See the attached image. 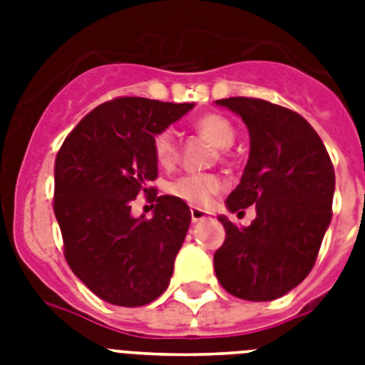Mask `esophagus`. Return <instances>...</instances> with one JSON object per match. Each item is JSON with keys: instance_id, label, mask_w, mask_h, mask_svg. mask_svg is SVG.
<instances>
[{"instance_id": "esophagus-1", "label": "esophagus", "mask_w": 365, "mask_h": 365, "mask_svg": "<svg viewBox=\"0 0 365 365\" xmlns=\"http://www.w3.org/2000/svg\"><path fill=\"white\" fill-rule=\"evenodd\" d=\"M206 220V212L202 208H191V222L199 223Z\"/></svg>"}]
</instances>
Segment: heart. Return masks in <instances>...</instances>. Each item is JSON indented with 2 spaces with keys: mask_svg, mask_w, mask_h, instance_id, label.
<instances>
[{
  "mask_svg": "<svg viewBox=\"0 0 365 365\" xmlns=\"http://www.w3.org/2000/svg\"><path fill=\"white\" fill-rule=\"evenodd\" d=\"M195 128L200 136H205L216 148H229L235 140V128L227 117L220 113H206L197 119ZM153 157L160 166H172L178 160L176 134L170 128H165L153 138ZM223 189V180L216 174H183L166 185V191L191 206H206L214 195Z\"/></svg>",
  "mask_w": 365,
  "mask_h": 365,
  "instance_id": "obj_1",
  "label": "heart"
}]
</instances>
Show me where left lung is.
<instances>
[{
  "label": "left lung",
  "mask_w": 365,
  "mask_h": 365,
  "mask_svg": "<svg viewBox=\"0 0 365 365\" xmlns=\"http://www.w3.org/2000/svg\"><path fill=\"white\" fill-rule=\"evenodd\" d=\"M216 104L242 117L250 134L248 163L225 205L239 214L255 205V220L237 227L220 216L225 242L214 254V271L235 297L278 299L314 267L331 222L334 165L299 113L244 96Z\"/></svg>",
  "instance_id": "obj_1"
}]
</instances>
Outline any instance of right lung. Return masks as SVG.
<instances>
[{"label": "right lung", "instance_id": "right-lung-1", "mask_svg": "<svg viewBox=\"0 0 365 365\" xmlns=\"http://www.w3.org/2000/svg\"><path fill=\"white\" fill-rule=\"evenodd\" d=\"M195 104L125 96L100 104L68 134L54 160V216L76 277L100 299L142 307L170 284L191 212L157 197L153 138ZM138 192L155 200L153 218H134Z\"/></svg>", "mask_w": 365, "mask_h": 365}]
</instances>
